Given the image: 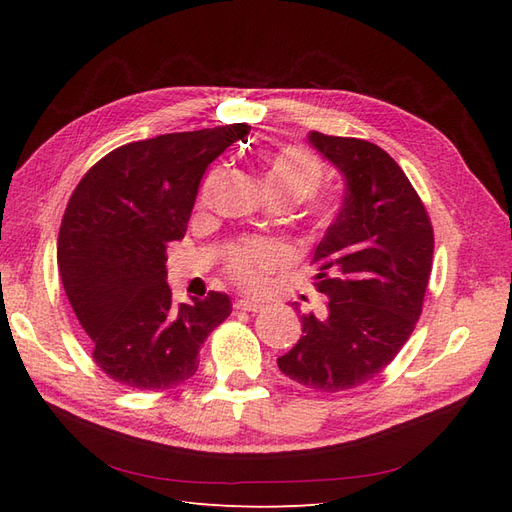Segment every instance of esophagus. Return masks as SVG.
Segmentation results:
<instances>
[{
  "instance_id": "1",
  "label": "esophagus",
  "mask_w": 512,
  "mask_h": 512,
  "mask_svg": "<svg viewBox=\"0 0 512 512\" xmlns=\"http://www.w3.org/2000/svg\"><path fill=\"white\" fill-rule=\"evenodd\" d=\"M235 307L241 309V312H252V314H256V312H260V309H262V305L252 301V299H237Z\"/></svg>"
}]
</instances>
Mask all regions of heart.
<instances>
[{
	"instance_id": "heart-1",
	"label": "heart",
	"mask_w": 512,
	"mask_h": 512,
	"mask_svg": "<svg viewBox=\"0 0 512 512\" xmlns=\"http://www.w3.org/2000/svg\"><path fill=\"white\" fill-rule=\"evenodd\" d=\"M213 173L205 188L203 196H207L209 188L215 181ZM322 168L318 160L307 153L305 149L299 147H288L277 153H271L265 160V166H262V181H265V188L273 198H292L301 203L303 198L314 196L320 185H322ZM288 254L280 243H271V241H252V243H243L235 250L230 252L228 258V271L230 275L241 286L247 288H258L265 277L275 271L277 267L286 262Z\"/></svg>"
}]
</instances>
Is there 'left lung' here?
I'll use <instances>...</instances> for the list:
<instances>
[{"label":"left lung","mask_w":512,"mask_h":512,"mask_svg":"<svg viewBox=\"0 0 512 512\" xmlns=\"http://www.w3.org/2000/svg\"><path fill=\"white\" fill-rule=\"evenodd\" d=\"M344 177V203L312 262L327 314H303V335L277 367L320 393L376 378L408 342L423 312L433 228L399 164L361 138L307 134Z\"/></svg>","instance_id":"obj_1"}]
</instances>
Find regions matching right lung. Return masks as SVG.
<instances>
[{
    "label": "right lung",
    "instance_id": "obj_1",
    "mask_svg": "<svg viewBox=\"0 0 512 512\" xmlns=\"http://www.w3.org/2000/svg\"><path fill=\"white\" fill-rule=\"evenodd\" d=\"M252 126L230 123L121 145L87 170L59 228L66 297L108 378L141 391L190 380L207 335L232 312L228 294L175 303L166 247L183 239L200 179Z\"/></svg>",
    "mask_w": 512,
    "mask_h": 512
}]
</instances>
